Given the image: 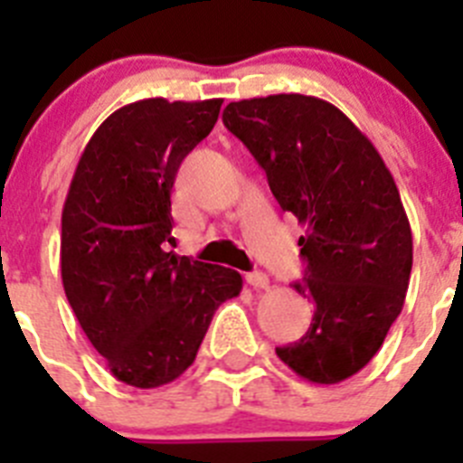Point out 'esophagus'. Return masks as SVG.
<instances>
[{
    "label": "esophagus",
    "instance_id": "obj_1",
    "mask_svg": "<svg viewBox=\"0 0 463 463\" xmlns=\"http://www.w3.org/2000/svg\"><path fill=\"white\" fill-rule=\"evenodd\" d=\"M245 282L250 285V288L255 289H267L269 288V276L267 273H261V271H252L245 276Z\"/></svg>",
    "mask_w": 463,
    "mask_h": 463
}]
</instances>
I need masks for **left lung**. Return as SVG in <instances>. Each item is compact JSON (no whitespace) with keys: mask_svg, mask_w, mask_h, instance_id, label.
I'll use <instances>...</instances> for the list:
<instances>
[{"mask_svg":"<svg viewBox=\"0 0 463 463\" xmlns=\"http://www.w3.org/2000/svg\"><path fill=\"white\" fill-rule=\"evenodd\" d=\"M222 122L306 227L294 289L313 298L315 315L306 336L276 354L308 383L347 380L373 359L406 301L412 234L394 178L357 125L317 97L232 101Z\"/></svg>","mask_w":463,"mask_h":463,"instance_id":"8db88e82","label":"left lung"}]
</instances>
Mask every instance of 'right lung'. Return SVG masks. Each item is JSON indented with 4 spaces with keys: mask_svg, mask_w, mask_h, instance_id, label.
<instances>
[{
    "mask_svg": "<svg viewBox=\"0 0 463 463\" xmlns=\"http://www.w3.org/2000/svg\"><path fill=\"white\" fill-rule=\"evenodd\" d=\"M222 99L127 104L85 146L62 208L60 267L73 313L120 383L153 390L194 362L234 269L166 252L178 166L218 122Z\"/></svg>",
    "mask_w": 463,
    "mask_h": 463,
    "instance_id": "1",
    "label": "right lung"
}]
</instances>
